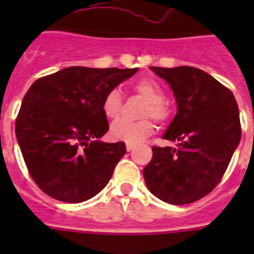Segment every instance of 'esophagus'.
<instances>
[{
  "label": "esophagus",
  "mask_w": 254,
  "mask_h": 254,
  "mask_svg": "<svg viewBox=\"0 0 254 254\" xmlns=\"http://www.w3.org/2000/svg\"><path fill=\"white\" fill-rule=\"evenodd\" d=\"M126 149H127V151H132V150L134 149V145H133V143L127 142V143H126Z\"/></svg>",
  "instance_id": "1"
}]
</instances>
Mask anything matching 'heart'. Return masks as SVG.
Wrapping results in <instances>:
<instances>
[{
    "label": "heart",
    "mask_w": 254,
    "mask_h": 254,
    "mask_svg": "<svg viewBox=\"0 0 254 254\" xmlns=\"http://www.w3.org/2000/svg\"><path fill=\"white\" fill-rule=\"evenodd\" d=\"M133 90L146 100L143 109V117H151L158 122H165L170 117V109L164 102L165 91L154 80H140L133 86ZM102 109L108 120H116L121 114L122 109V95L118 89H113L105 95L103 100ZM154 132V123L150 120H143L140 122L120 120L114 122L111 127V134L114 140L126 141L134 143L145 140L147 136Z\"/></svg>",
    "instance_id": "1"
}]
</instances>
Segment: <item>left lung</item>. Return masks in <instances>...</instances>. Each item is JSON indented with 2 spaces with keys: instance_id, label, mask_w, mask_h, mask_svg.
<instances>
[{
  "instance_id": "8db88e82",
  "label": "left lung",
  "mask_w": 254,
  "mask_h": 254,
  "mask_svg": "<svg viewBox=\"0 0 254 254\" xmlns=\"http://www.w3.org/2000/svg\"><path fill=\"white\" fill-rule=\"evenodd\" d=\"M169 84L177 114L163 138L177 147H152L143 178L154 196L172 205L194 202L219 185L241 141L237 100L211 75L190 66L150 67Z\"/></svg>"
}]
</instances>
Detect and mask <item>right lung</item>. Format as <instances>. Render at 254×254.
Returning <instances> with one entry per match:
<instances>
[{
  "label": "right lung",
  "instance_id": "add662e5",
  "mask_svg": "<svg viewBox=\"0 0 254 254\" xmlns=\"http://www.w3.org/2000/svg\"><path fill=\"white\" fill-rule=\"evenodd\" d=\"M138 68L73 66L38 78L22 99L15 132L31 178L44 193L84 202L108 185L125 142H103L105 95Z\"/></svg>",
  "mask_w": 254,
  "mask_h": 254
}]
</instances>
